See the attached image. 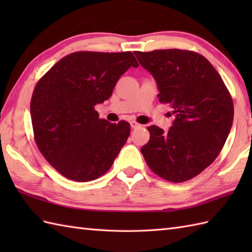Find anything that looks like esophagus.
<instances>
[{
	"instance_id": "1",
	"label": "esophagus",
	"mask_w": 252,
	"mask_h": 252,
	"mask_svg": "<svg viewBox=\"0 0 252 252\" xmlns=\"http://www.w3.org/2000/svg\"><path fill=\"white\" fill-rule=\"evenodd\" d=\"M130 125L132 126V129H137V127H141L142 125H140V123H137L136 121H131Z\"/></svg>"
}]
</instances>
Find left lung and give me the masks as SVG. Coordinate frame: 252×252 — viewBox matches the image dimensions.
Here are the masks:
<instances>
[{
  "mask_svg": "<svg viewBox=\"0 0 252 252\" xmlns=\"http://www.w3.org/2000/svg\"><path fill=\"white\" fill-rule=\"evenodd\" d=\"M152 73L160 103L169 104L175 119L168 132L151 126L141 148L153 172L170 182L189 181L219 156L231 131L234 105L210 62L186 50L134 52Z\"/></svg>",
  "mask_w": 252,
  "mask_h": 252,
  "instance_id": "obj_1",
  "label": "left lung"
}]
</instances>
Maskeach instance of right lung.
<instances>
[{"label": "right lung", "instance_id": "add662e5", "mask_svg": "<svg viewBox=\"0 0 252 252\" xmlns=\"http://www.w3.org/2000/svg\"><path fill=\"white\" fill-rule=\"evenodd\" d=\"M130 67H138L131 52H76L58 61L36 83L30 103L34 141L65 178L98 179L126 144L129 122L99 119L94 107L110 97Z\"/></svg>", "mask_w": 252, "mask_h": 252}]
</instances>
